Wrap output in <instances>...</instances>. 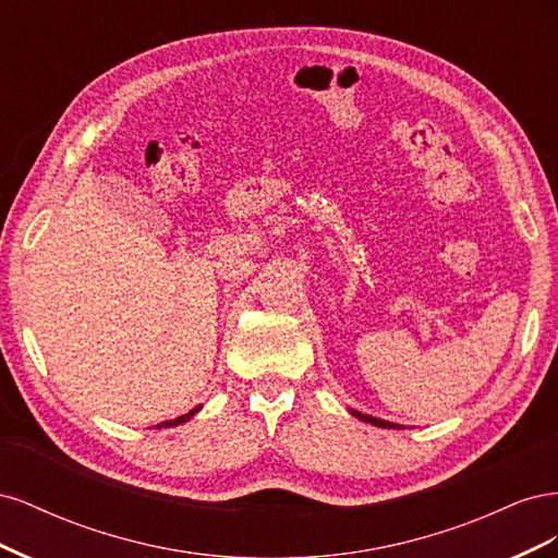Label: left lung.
<instances>
[{
    "mask_svg": "<svg viewBox=\"0 0 558 558\" xmlns=\"http://www.w3.org/2000/svg\"><path fill=\"white\" fill-rule=\"evenodd\" d=\"M351 414L359 416L361 421H367V424L379 426V428H396V424H391V421H381V418H377V416H367V414H361V412H356V410H351Z\"/></svg>",
    "mask_w": 558,
    "mask_h": 558,
    "instance_id": "left-lung-1",
    "label": "left lung"
}]
</instances>
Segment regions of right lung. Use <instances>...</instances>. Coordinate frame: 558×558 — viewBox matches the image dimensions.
<instances>
[{
    "instance_id": "1",
    "label": "right lung",
    "mask_w": 558,
    "mask_h": 558,
    "mask_svg": "<svg viewBox=\"0 0 558 558\" xmlns=\"http://www.w3.org/2000/svg\"><path fill=\"white\" fill-rule=\"evenodd\" d=\"M199 408H195V410H191L189 414H183V416H179V418H174V421H162V424H158L156 428H170V426H179V424H183V421H189L195 412H197Z\"/></svg>"
}]
</instances>
